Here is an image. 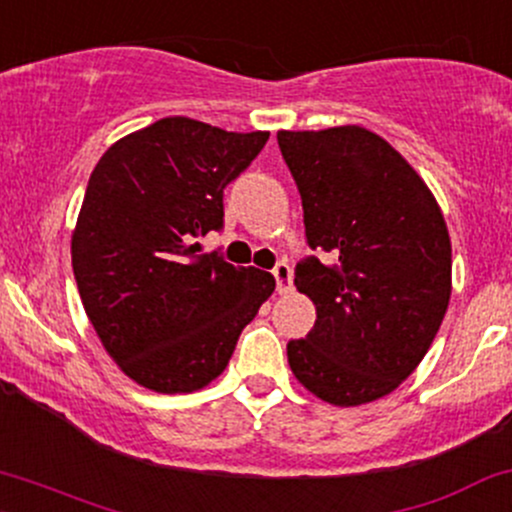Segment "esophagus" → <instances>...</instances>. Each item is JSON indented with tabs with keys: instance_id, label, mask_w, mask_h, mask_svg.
<instances>
[{
	"instance_id": "obj_1",
	"label": "esophagus",
	"mask_w": 512,
	"mask_h": 512,
	"mask_svg": "<svg viewBox=\"0 0 512 512\" xmlns=\"http://www.w3.org/2000/svg\"><path fill=\"white\" fill-rule=\"evenodd\" d=\"M272 274H274V279H277V291L279 294H289L291 291V267L286 265V262H279L277 267L272 269Z\"/></svg>"
}]
</instances>
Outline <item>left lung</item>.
<instances>
[{
	"label": "left lung",
	"mask_w": 512,
	"mask_h": 512,
	"mask_svg": "<svg viewBox=\"0 0 512 512\" xmlns=\"http://www.w3.org/2000/svg\"><path fill=\"white\" fill-rule=\"evenodd\" d=\"M313 250L296 289L316 325L286 345L299 384L350 408L398 389L430 350L452 294L440 204L406 157L362 126L279 131Z\"/></svg>",
	"instance_id": "1"
}]
</instances>
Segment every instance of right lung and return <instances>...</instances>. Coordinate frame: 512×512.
Returning <instances> with one entry per match:
<instances>
[{
  "instance_id": "1",
  "label": "right lung",
  "mask_w": 512,
  "mask_h": 512,
  "mask_svg": "<svg viewBox=\"0 0 512 512\" xmlns=\"http://www.w3.org/2000/svg\"><path fill=\"white\" fill-rule=\"evenodd\" d=\"M269 133L167 116L116 140L94 167L72 269L89 323L128 379L192 393L228 367L274 277L196 243L223 226V189Z\"/></svg>"
}]
</instances>
